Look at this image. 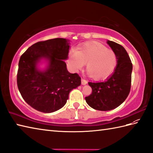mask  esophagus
<instances>
[{"label":"esophagus","mask_w":153,"mask_h":153,"mask_svg":"<svg viewBox=\"0 0 153 153\" xmlns=\"http://www.w3.org/2000/svg\"><path fill=\"white\" fill-rule=\"evenodd\" d=\"M87 83V81L85 79L82 78V85H86Z\"/></svg>","instance_id":"1"}]
</instances>
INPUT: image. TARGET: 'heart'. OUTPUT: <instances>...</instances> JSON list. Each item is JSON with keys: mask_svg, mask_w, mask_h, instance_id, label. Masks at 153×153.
<instances>
[{"mask_svg": "<svg viewBox=\"0 0 153 153\" xmlns=\"http://www.w3.org/2000/svg\"><path fill=\"white\" fill-rule=\"evenodd\" d=\"M71 69L77 71L86 64L87 70L94 79L102 80L114 73L118 65V57L114 51L99 43H87L71 51L68 57Z\"/></svg>", "mask_w": 153, "mask_h": 153, "instance_id": "obj_1", "label": "heart"}]
</instances>
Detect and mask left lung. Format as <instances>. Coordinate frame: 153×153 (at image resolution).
Here are the masks:
<instances>
[{"label": "left lung", "mask_w": 153, "mask_h": 153, "mask_svg": "<svg viewBox=\"0 0 153 153\" xmlns=\"http://www.w3.org/2000/svg\"><path fill=\"white\" fill-rule=\"evenodd\" d=\"M107 43L118 57V65L114 72L105 82H89L92 93L85 97L87 103L91 108L108 111L116 108L124 101L130 92L132 63L126 49L114 41Z\"/></svg>", "instance_id": "left-lung-1"}]
</instances>
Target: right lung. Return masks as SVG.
I'll return each instance as SVG.
<instances>
[{
  "mask_svg": "<svg viewBox=\"0 0 153 153\" xmlns=\"http://www.w3.org/2000/svg\"><path fill=\"white\" fill-rule=\"evenodd\" d=\"M69 44L63 38L39 41L29 47L19 60L17 85L22 98L32 108L44 113L63 107L73 89L81 85V77L70 74L63 60L68 58ZM42 57L50 61L43 72L36 69Z\"/></svg>",
  "mask_w": 153,
  "mask_h": 153,
  "instance_id": "1",
  "label": "right lung"
}]
</instances>
